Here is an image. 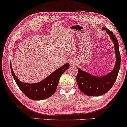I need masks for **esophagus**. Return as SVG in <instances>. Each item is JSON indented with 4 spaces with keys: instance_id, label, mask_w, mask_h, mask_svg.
<instances>
[{
    "instance_id": "esophagus-1",
    "label": "esophagus",
    "mask_w": 127,
    "mask_h": 127,
    "mask_svg": "<svg viewBox=\"0 0 127 127\" xmlns=\"http://www.w3.org/2000/svg\"><path fill=\"white\" fill-rule=\"evenodd\" d=\"M70 61L71 65H76V61L75 59H74V58H71L70 60V61Z\"/></svg>"
}]
</instances>
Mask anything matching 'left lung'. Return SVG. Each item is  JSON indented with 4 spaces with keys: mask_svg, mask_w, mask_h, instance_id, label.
I'll list each match as a JSON object with an SVG mask.
<instances>
[{
    "mask_svg": "<svg viewBox=\"0 0 127 127\" xmlns=\"http://www.w3.org/2000/svg\"><path fill=\"white\" fill-rule=\"evenodd\" d=\"M109 34L114 46L116 61L113 70L102 76H94L89 73L77 68L76 77L77 86L80 91L88 96H97L103 95L110 90L117 79L120 67L121 57L119 51V45L117 38L113 33L107 28H102Z\"/></svg>",
    "mask_w": 127,
    "mask_h": 127,
    "instance_id": "left-lung-1",
    "label": "left lung"
}]
</instances>
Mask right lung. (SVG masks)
<instances>
[{
  "label": "right lung",
  "mask_w": 127,
  "mask_h": 127,
  "mask_svg": "<svg viewBox=\"0 0 127 127\" xmlns=\"http://www.w3.org/2000/svg\"><path fill=\"white\" fill-rule=\"evenodd\" d=\"M69 67V64H65L40 82L30 84L22 82L17 77L12 69L11 64H10L12 75L21 91L28 98L36 100L46 99L55 93L60 77Z\"/></svg>",
  "instance_id": "1"
}]
</instances>
